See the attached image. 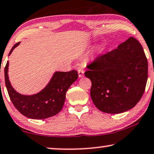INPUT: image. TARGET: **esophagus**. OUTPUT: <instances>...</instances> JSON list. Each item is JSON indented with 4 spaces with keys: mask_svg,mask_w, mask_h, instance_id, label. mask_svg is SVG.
Wrapping results in <instances>:
<instances>
[{
    "mask_svg": "<svg viewBox=\"0 0 154 154\" xmlns=\"http://www.w3.org/2000/svg\"><path fill=\"white\" fill-rule=\"evenodd\" d=\"M77 72H78L79 77H82L84 76V73H85V71H84L82 68H78V69H77Z\"/></svg>",
    "mask_w": 154,
    "mask_h": 154,
    "instance_id": "obj_1",
    "label": "esophagus"
}]
</instances>
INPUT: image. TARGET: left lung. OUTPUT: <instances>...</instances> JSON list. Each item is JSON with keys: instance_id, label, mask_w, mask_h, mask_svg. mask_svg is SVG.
Here are the masks:
<instances>
[{"instance_id": "left-lung-1", "label": "left lung", "mask_w": 154, "mask_h": 154, "mask_svg": "<svg viewBox=\"0 0 154 154\" xmlns=\"http://www.w3.org/2000/svg\"><path fill=\"white\" fill-rule=\"evenodd\" d=\"M87 67L85 75L91 82V98L98 110L121 113L140 101L148 79V61L136 38L131 36Z\"/></svg>"}]
</instances>
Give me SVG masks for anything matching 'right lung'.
I'll list each match as a JSON object with an SVG mask.
<instances>
[{"instance_id":"obj_1","label":"right lung","mask_w":154,"mask_h":154,"mask_svg":"<svg viewBox=\"0 0 154 154\" xmlns=\"http://www.w3.org/2000/svg\"><path fill=\"white\" fill-rule=\"evenodd\" d=\"M20 43L14 45L9 56ZM8 65V61L5 67V82L10 100L20 113L32 119H46L58 114L64 105L67 89L78 78L76 70L56 72L48 85L40 92L34 95H22L16 91L10 82Z\"/></svg>"}]
</instances>
